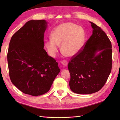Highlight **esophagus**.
<instances>
[{
	"label": "esophagus",
	"mask_w": 120,
	"mask_h": 120,
	"mask_svg": "<svg viewBox=\"0 0 120 120\" xmlns=\"http://www.w3.org/2000/svg\"><path fill=\"white\" fill-rule=\"evenodd\" d=\"M61 62L62 64L64 66H67L68 65V61L67 60H62L61 61Z\"/></svg>",
	"instance_id": "obj_1"
}]
</instances>
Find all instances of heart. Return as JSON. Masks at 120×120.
Wrapping results in <instances>:
<instances>
[{
  "mask_svg": "<svg viewBox=\"0 0 120 120\" xmlns=\"http://www.w3.org/2000/svg\"><path fill=\"white\" fill-rule=\"evenodd\" d=\"M52 39L46 41L45 47L48 53L55 57L61 45L62 53L67 57H73L82 48L85 34L82 28L72 22H64L53 29Z\"/></svg>",
  "mask_w": 120,
  "mask_h": 120,
  "instance_id": "heart-1",
  "label": "heart"
}]
</instances>
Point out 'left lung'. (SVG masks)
Instances as JSON below:
<instances>
[{"instance_id":"left-lung-1","label":"left lung","mask_w":120,"mask_h":120,"mask_svg":"<svg viewBox=\"0 0 120 120\" xmlns=\"http://www.w3.org/2000/svg\"><path fill=\"white\" fill-rule=\"evenodd\" d=\"M90 23L93 29L92 34L68 64L71 90L77 94H92L100 90L111 71L110 41L101 27ZM98 51L100 52L96 55Z\"/></svg>"}]
</instances>
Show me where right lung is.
Returning a JSON list of instances; mask_svg holds the SVG:
<instances>
[{"mask_svg":"<svg viewBox=\"0 0 120 120\" xmlns=\"http://www.w3.org/2000/svg\"><path fill=\"white\" fill-rule=\"evenodd\" d=\"M45 20H31L15 33L7 54L10 79L24 93L41 95L49 90L60 72L57 62L47 55L44 35Z\"/></svg>","mask_w":120,"mask_h":120,"instance_id":"right-lung-1","label":"right lung"}]
</instances>
